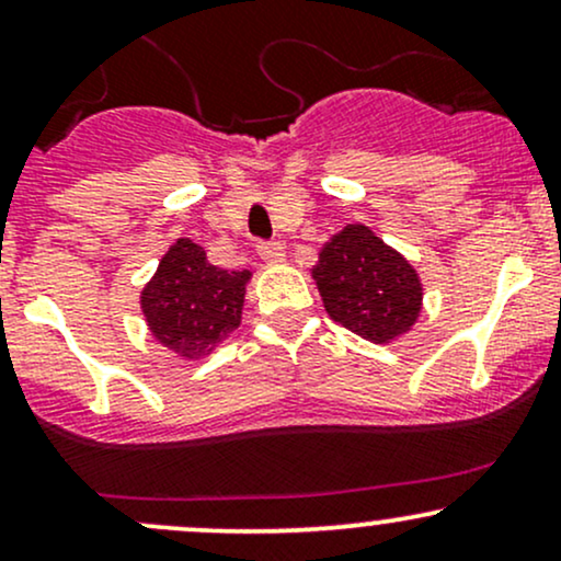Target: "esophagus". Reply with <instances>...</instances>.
I'll return each mask as SVG.
<instances>
[{"label": "esophagus", "instance_id": "esophagus-1", "mask_svg": "<svg viewBox=\"0 0 561 561\" xmlns=\"http://www.w3.org/2000/svg\"><path fill=\"white\" fill-rule=\"evenodd\" d=\"M255 248H259V255L266 263H282V261H285V244H282V242H259Z\"/></svg>", "mask_w": 561, "mask_h": 561}]
</instances>
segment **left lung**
<instances>
[{
    "mask_svg": "<svg viewBox=\"0 0 561 561\" xmlns=\"http://www.w3.org/2000/svg\"><path fill=\"white\" fill-rule=\"evenodd\" d=\"M311 274L327 313L371 343H390L420 317V276L362 224H347L334 234Z\"/></svg>",
    "mask_w": 561,
    "mask_h": 561,
    "instance_id": "left-lung-1",
    "label": "left lung"
}]
</instances>
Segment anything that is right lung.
I'll use <instances>...</instances> for the list:
<instances>
[{
  "mask_svg": "<svg viewBox=\"0 0 561 561\" xmlns=\"http://www.w3.org/2000/svg\"><path fill=\"white\" fill-rule=\"evenodd\" d=\"M250 272H227L208 263L192 240H176L141 289V311L158 343L186 358L210 353L240 327Z\"/></svg>",
  "mask_w": 561,
  "mask_h": 561,
  "instance_id": "1",
  "label": "right lung"
}]
</instances>
